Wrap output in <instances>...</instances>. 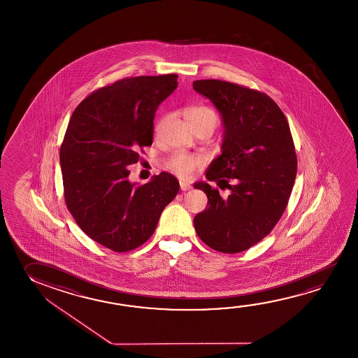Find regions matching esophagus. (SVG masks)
Returning a JSON list of instances; mask_svg holds the SVG:
<instances>
[{
    "mask_svg": "<svg viewBox=\"0 0 358 358\" xmlns=\"http://www.w3.org/2000/svg\"><path fill=\"white\" fill-rule=\"evenodd\" d=\"M180 187H181L182 191H188V189L192 188V186L188 185L186 182H180Z\"/></svg>",
    "mask_w": 358,
    "mask_h": 358,
    "instance_id": "obj_1",
    "label": "esophagus"
}]
</instances>
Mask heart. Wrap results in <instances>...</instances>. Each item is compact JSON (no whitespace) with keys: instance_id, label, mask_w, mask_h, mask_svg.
<instances>
[{"instance_id":"1","label":"heart","mask_w":358,"mask_h":358,"mask_svg":"<svg viewBox=\"0 0 358 358\" xmlns=\"http://www.w3.org/2000/svg\"><path fill=\"white\" fill-rule=\"evenodd\" d=\"M185 117L188 124L194 123H212L215 127L217 124L216 112L207 106H188L185 110ZM159 129V126H157ZM199 159L189 153L176 152L167 161V169L181 178H189L199 167Z\"/></svg>"}]
</instances>
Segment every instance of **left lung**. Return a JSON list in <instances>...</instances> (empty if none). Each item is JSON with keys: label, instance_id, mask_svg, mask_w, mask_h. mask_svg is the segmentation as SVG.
Returning <instances> with one entry per match:
<instances>
[{"label": "left lung", "instance_id": "left-lung-1", "mask_svg": "<svg viewBox=\"0 0 358 358\" xmlns=\"http://www.w3.org/2000/svg\"><path fill=\"white\" fill-rule=\"evenodd\" d=\"M194 90L221 113V155L206 171L208 181L229 188L227 197L206 181L207 207L194 229L218 252L238 253L264 238L287 207L297 157L286 116L275 101L256 90L220 80L194 81Z\"/></svg>", "mask_w": 358, "mask_h": 358}]
</instances>
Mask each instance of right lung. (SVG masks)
I'll return each mask as SVG.
<instances>
[{
	"label": "right lung",
	"mask_w": 358,
	"mask_h": 358,
	"mask_svg": "<svg viewBox=\"0 0 358 358\" xmlns=\"http://www.w3.org/2000/svg\"><path fill=\"white\" fill-rule=\"evenodd\" d=\"M177 77H129L100 88L77 106L66 129L59 152L66 205L90 238L115 252L143 245L180 189L167 172L138 186L127 169L152 145L155 113Z\"/></svg>",
	"instance_id": "add662e5"
}]
</instances>
